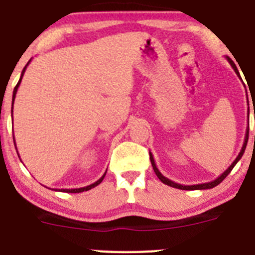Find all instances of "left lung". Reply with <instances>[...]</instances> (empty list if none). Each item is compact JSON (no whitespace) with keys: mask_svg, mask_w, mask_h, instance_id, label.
<instances>
[{"mask_svg":"<svg viewBox=\"0 0 255 255\" xmlns=\"http://www.w3.org/2000/svg\"><path fill=\"white\" fill-rule=\"evenodd\" d=\"M226 58H227V61H229V62H230V64H231V66H232V68H234V71L236 72V74H237L238 77H241V76H240V72H238L237 67H236V64H235L234 61H232L231 58H230V57H226ZM241 79H242V78H241ZM248 135H249V125H248V127H247V130H246L245 143H243V146H242V149H241L240 154H238V156L236 157V160H235V161L232 162L231 165H230V167L227 168V170L225 171L224 173H221V175H220V176L218 177V178H216V179H214V181H211V182H208V183H202V184H193V186H183V184L176 183V182L171 181V179H168L167 177H165V176L162 175L161 172H160V171H159V168L156 167V163H155L154 156H152V154H151V152H149V155H150V161H151V166H152V168H154V172L156 173V176H157V177H159V179H160V181H161L162 183L167 184V186H170V187H173V188L183 189V191H197V189H210V188H214V187H216V186H218V184L221 183V182L224 181L225 178H226L227 175H229V173L231 172V171H232V168H234L235 166H236V163H237L238 161H240V160H241V157H242V156H243V154H245L246 146H247Z\"/></svg>","mask_w":255,"mask_h":255,"instance_id":"8db88e82","label":"left lung"}]
</instances>
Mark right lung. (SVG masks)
Returning a JSON list of instances; mask_svg holds the SVG:
<instances>
[{
  "mask_svg": "<svg viewBox=\"0 0 255 255\" xmlns=\"http://www.w3.org/2000/svg\"><path fill=\"white\" fill-rule=\"evenodd\" d=\"M31 61V60H30ZM30 61H29L28 63H26V66L24 67L23 68V71H21V74H20V78H19V82H18V84L15 85V88H14V90H13V96H12V116H13V104H14V99H15V94H17V90H18V88H19V85H20V82H21V78H23V74H24V72H25V69H26V67H28V64L30 63ZM15 145V144H14ZM18 152V151H17ZM107 171V170H106ZM105 175H106V172L104 173L103 176H101V178H99L98 181L96 182H94L93 184H89V186H87V187H82V188H74V189H58V191L60 192H66V193H80V192H87V191H89V189H92V188H94V187H96L98 186V184H100L101 182H103V179H104V177H105Z\"/></svg>",
  "mask_w": 255,
  "mask_h": 255,
  "instance_id": "right-lung-1",
  "label": "right lung"
}]
</instances>
